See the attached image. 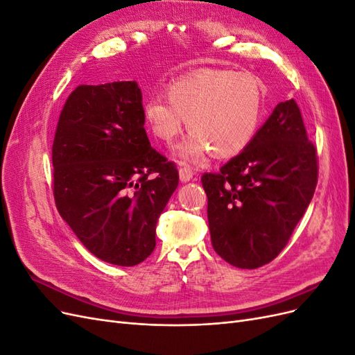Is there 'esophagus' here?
Here are the masks:
<instances>
[{
    "label": "esophagus",
    "instance_id": "34e87169",
    "mask_svg": "<svg viewBox=\"0 0 355 355\" xmlns=\"http://www.w3.org/2000/svg\"><path fill=\"white\" fill-rule=\"evenodd\" d=\"M192 178H194V173H192V170L189 167H187L185 164H180V168H179V179H180V182H189Z\"/></svg>",
    "mask_w": 355,
    "mask_h": 355
}]
</instances>
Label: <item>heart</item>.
<instances>
[{
    "label": "heart",
    "mask_w": 355,
    "mask_h": 355,
    "mask_svg": "<svg viewBox=\"0 0 355 355\" xmlns=\"http://www.w3.org/2000/svg\"><path fill=\"white\" fill-rule=\"evenodd\" d=\"M167 99L153 96L144 118L153 135L171 145L187 125L192 132L178 148L191 161L213 153L218 158L240 154L250 144L262 112L259 81L249 72L206 69L167 87Z\"/></svg>",
    "instance_id": "heart-1"
}]
</instances>
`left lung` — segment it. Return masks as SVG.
Wrapping results in <instances>:
<instances>
[{
    "instance_id": "left-lung-1",
    "label": "left lung",
    "mask_w": 355,
    "mask_h": 355,
    "mask_svg": "<svg viewBox=\"0 0 355 355\" xmlns=\"http://www.w3.org/2000/svg\"><path fill=\"white\" fill-rule=\"evenodd\" d=\"M317 178L299 106L280 102L239 155L201 178L214 252L244 270L270 263L304 216Z\"/></svg>"
}]
</instances>
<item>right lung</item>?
<instances>
[{"label":"right lung","instance_id":"1","mask_svg":"<svg viewBox=\"0 0 355 355\" xmlns=\"http://www.w3.org/2000/svg\"><path fill=\"white\" fill-rule=\"evenodd\" d=\"M136 81L78 85L53 141V194L62 219L85 249L118 266L155 249L159 214L179 184L176 166L144 128Z\"/></svg>","mask_w":355,"mask_h":355}]
</instances>
